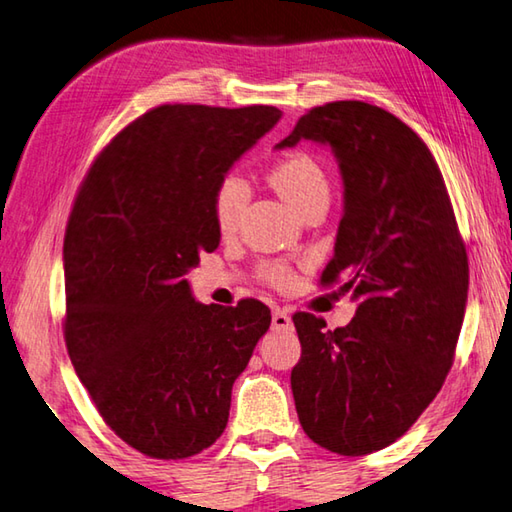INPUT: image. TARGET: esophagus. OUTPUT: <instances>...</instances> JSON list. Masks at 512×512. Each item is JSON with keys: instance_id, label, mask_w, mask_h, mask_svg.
I'll return each mask as SVG.
<instances>
[{"instance_id": "esophagus-1", "label": "esophagus", "mask_w": 512, "mask_h": 512, "mask_svg": "<svg viewBox=\"0 0 512 512\" xmlns=\"http://www.w3.org/2000/svg\"><path fill=\"white\" fill-rule=\"evenodd\" d=\"M273 327L275 329H289L291 327V316L287 314V311L275 307L273 309Z\"/></svg>"}]
</instances>
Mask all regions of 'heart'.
<instances>
[{"label": "heart", "instance_id": "b5f03b06", "mask_svg": "<svg viewBox=\"0 0 512 512\" xmlns=\"http://www.w3.org/2000/svg\"><path fill=\"white\" fill-rule=\"evenodd\" d=\"M268 180L287 201L296 207V210H305L309 203L316 198H323L329 194V180L314 155L307 151H291L277 160L271 171H268ZM248 203V185L239 173H225L219 178L212 194V216L216 228L223 235L237 228L241 219V212ZM259 277L271 287H287L293 280V273L287 264L268 262L259 268Z\"/></svg>", "mask_w": 512, "mask_h": 512}]
</instances>
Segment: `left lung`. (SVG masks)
Here are the masks:
<instances>
[{
	"label": "left lung",
	"mask_w": 512,
	"mask_h": 512,
	"mask_svg": "<svg viewBox=\"0 0 512 512\" xmlns=\"http://www.w3.org/2000/svg\"><path fill=\"white\" fill-rule=\"evenodd\" d=\"M314 140L339 160L345 207L320 284L359 300L350 325L293 314L300 361L291 391L302 429L341 456L384 449L433 402L454 363L470 266L443 173L418 135L384 108H311L277 144Z\"/></svg>",
	"instance_id": "obj_1"
}]
</instances>
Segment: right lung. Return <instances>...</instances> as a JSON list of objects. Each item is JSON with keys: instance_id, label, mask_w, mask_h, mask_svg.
<instances>
[{"instance_id": "right-lung-1", "label": "right lung", "mask_w": 512, "mask_h": 512, "mask_svg": "<svg viewBox=\"0 0 512 512\" xmlns=\"http://www.w3.org/2000/svg\"><path fill=\"white\" fill-rule=\"evenodd\" d=\"M275 106L164 103L112 137L69 212L63 334L103 422L162 461L221 436L235 379L271 325L255 298L201 305L185 273L219 246L212 194L280 121Z\"/></svg>"}]
</instances>
